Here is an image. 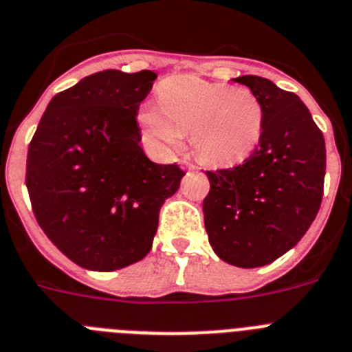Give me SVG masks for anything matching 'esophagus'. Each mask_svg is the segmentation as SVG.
Masks as SVG:
<instances>
[{
  "mask_svg": "<svg viewBox=\"0 0 352 352\" xmlns=\"http://www.w3.org/2000/svg\"><path fill=\"white\" fill-rule=\"evenodd\" d=\"M182 164H184V168H188V170H196V166H195V164L191 163V161L184 160V161H182Z\"/></svg>",
  "mask_w": 352,
  "mask_h": 352,
  "instance_id": "34e87169",
  "label": "esophagus"
}]
</instances>
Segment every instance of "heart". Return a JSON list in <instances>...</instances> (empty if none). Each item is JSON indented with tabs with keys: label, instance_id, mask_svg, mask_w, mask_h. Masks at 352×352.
I'll use <instances>...</instances> for the list:
<instances>
[{
	"label": "heart",
	"instance_id": "obj_1",
	"mask_svg": "<svg viewBox=\"0 0 352 352\" xmlns=\"http://www.w3.org/2000/svg\"><path fill=\"white\" fill-rule=\"evenodd\" d=\"M160 109L145 107L138 121L147 135L166 153H177L184 135L199 161L228 166L251 156L265 124L259 98L249 87H231L196 75H175L157 87Z\"/></svg>",
	"mask_w": 352,
	"mask_h": 352
}]
</instances>
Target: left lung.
Listing matches in <instances>:
<instances>
[{"instance_id": "left-lung-1", "label": "left lung", "mask_w": 352, "mask_h": 352, "mask_svg": "<svg viewBox=\"0 0 352 352\" xmlns=\"http://www.w3.org/2000/svg\"><path fill=\"white\" fill-rule=\"evenodd\" d=\"M259 98L265 124L258 147L239 166L207 172L208 242L223 261L256 268L302 240L318 215L326 172L321 129L294 93L268 78H233Z\"/></svg>"}]
</instances>
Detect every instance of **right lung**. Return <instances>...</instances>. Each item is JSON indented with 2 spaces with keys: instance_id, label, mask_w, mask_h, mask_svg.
<instances>
[{
  "instance_id": "1",
  "label": "right lung",
  "mask_w": 352,
  "mask_h": 352,
  "mask_svg": "<svg viewBox=\"0 0 352 352\" xmlns=\"http://www.w3.org/2000/svg\"><path fill=\"white\" fill-rule=\"evenodd\" d=\"M157 75L103 69L58 93L28 148L26 186L38 224L78 267L113 272L153 247L164 199L186 172L142 148L138 107Z\"/></svg>"
}]
</instances>
